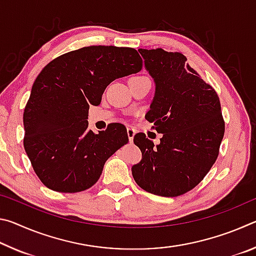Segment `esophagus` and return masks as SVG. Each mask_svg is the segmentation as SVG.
<instances>
[{"label":"esophagus","instance_id":"34e87169","mask_svg":"<svg viewBox=\"0 0 256 256\" xmlns=\"http://www.w3.org/2000/svg\"><path fill=\"white\" fill-rule=\"evenodd\" d=\"M136 128H128V140H130V142H132V141H133V138H134V136H136Z\"/></svg>","mask_w":256,"mask_h":256}]
</instances>
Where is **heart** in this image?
Wrapping results in <instances>:
<instances>
[{"instance_id":"obj_1","label":"heart","mask_w":256,"mask_h":256,"mask_svg":"<svg viewBox=\"0 0 256 256\" xmlns=\"http://www.w3.org/2000/svg\"><path fill=\"white\" fill-rule=\"evenodd\" d=\"M134 78H138V76H134Z\"/></svg>"}]
</instances>
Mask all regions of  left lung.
<instances>
[{"label":"left lung","instance_id":"left-lung-1","mask_svg":"<svg viewBox=\"0 0 256 256\" xmlns=\"http://www.w3.org/2000/svg\"><path fill=\"white\" fill-rule=\"evenodd\" d=\"M138 52L156 84L146 120L162 138L154 146L144 133L134 136L142 159L133 164L132 175L146 192L178 196L196 188L218 158L224 134L220 100L182 53Z\"/></svg>","mask_w":256,"mask_h":256}]
</instances>
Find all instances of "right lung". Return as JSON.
Masks as SVG:
<instances>
[{"label":"right lung","instance_id":"1","mask_svg":"<svg viewBox=\"0 0 256 256\" xmlns=\"http://www.w3.org/2000/svg\"><path fill=\"white\" fill-rule=\"evenodd\" d=\"M141 68L136 50L102 45L68 52L42 68L24 107V146L46 188L76 193L96 184L128 136L120 123L98 134L88 130L89 106L100 104L110 82Z\"/></svg>","mask_w":256,"mask_h":256}]
</instances>
